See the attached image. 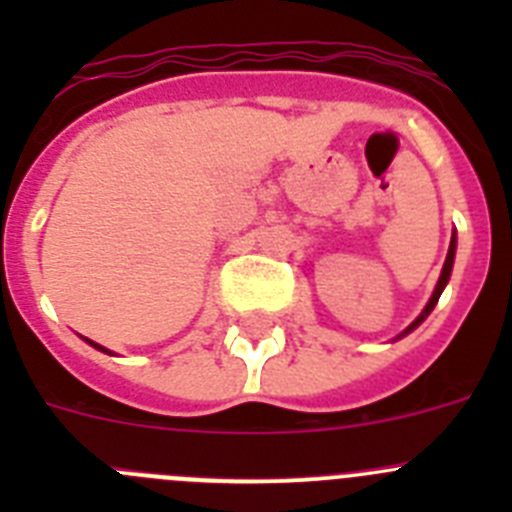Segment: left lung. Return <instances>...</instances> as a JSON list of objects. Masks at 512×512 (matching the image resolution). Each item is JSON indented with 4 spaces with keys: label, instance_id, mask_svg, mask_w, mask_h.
<instances>
[{
    "label": "left lung",
    "instance_id": "1",
    "mask_svg": "<svg viewBox=\"0 0 512 512\" xmlns=\"http://www.w3.org/2000/svg\"><path fill=\"white\" fill-rule=\"evenodd\" d=\"M454 256H456V233L451 235V246H449V253H446V261H443V269H441V277H438V284H436V289H433V295H431V300H428V305L423 307V312H420L418 318L413 320V323L408 325V328L402 330L400 336H408L410 330H415L418 328L420 323H423L425 318H428V315H431V310L433 307H436V302H438V297H441V292H443V287H446V284H449V277H451V269H454Z\"/></svg>",
    "mask_w": 512,
    "mask_h": 512
}]
</instances>
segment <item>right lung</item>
<instances>
[{
  "mask_svg": "<svg viewBox=\"0 0 512 512\" xmlns=\"http://www.w3.org/2000/svg\"><path fill=\"white\" fill-rule=\"evenodd\" d=\"M89 343H92L94 348H99V351H107V348H102V346H99V343H94V341H89ZM107 354H110V351H107Z\"/></svg>",
  "mask_w": 512,
  "mask_h": 512,
  "instance_id": "1",
  "label": "right lung"
}]
</instances>
